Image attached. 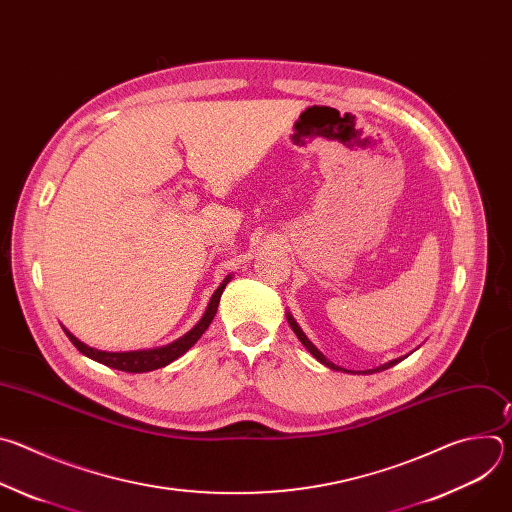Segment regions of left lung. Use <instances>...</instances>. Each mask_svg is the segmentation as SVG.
<instances>
[{
	"label": "left lung",
	"mask_w": 512,
	"mask_h": 512,
	"mask_svg": "<svg viewBox=\"0 0 512 512\" xmlns=\"http://www.w3.org/2000/svg\"><path fill=\"white\" fill-rule=\"evenodd\" d=\"M287 322H289V326H291V330H294L296 332V336L300 338V342L312 352V356L314 358H318L322 364H326V367L328 369H332V371H344V373H350V371H346V369H340V367H336V364L334 362H330L310 340H308V336L302 332V328L298 326V322L294 320V316H291V314H287ZM405 358V356H403ZM403 358H395V360H391V362H385V364H381V367H377V369H371V371H364V373H381V371H385V369H391L393 367V364H397V362H401Z\"/></svg>",
	"instance_id": "1"
}]
</instances>
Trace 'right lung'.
Wrapping results in <instances>:
<instances>
[{"instance_id":"obj_1","label":"right lung","mask_w":512,"mask_h":512,"mask_svg":"<svg viewBox=\"0 0 512 512\" xmlns=\"http://www.w3.org/2000/svg\"><path fill=\"white\" fill-rule=\"evenodd\" d=\"M233 279V275H227L223 279V283L216 287V291L212 294L210 302H208V308L206 312L202 314V318L198 320V324L186 332L184 336H180L178 340L166 344V346H160V348H148V350H131V352H105V350H97V348H91L87 344H83L79 338L72 336L66 328V336L68 340L77 346L79 352H83L85 356L105 364V367H111V369H117V371H123V373H150V371H156V369H162L166 367V364L174 362L176 358H180L186 350H190L198 338L206 332V328L210 326L216 310H218V302H221V296L223 291L227 287V283Z\"/></svg>"}]
</instances>
